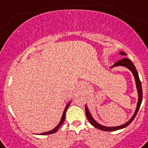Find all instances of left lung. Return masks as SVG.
<instances>
[{"label": "left lung", "mask_w": 148, "mask_h": 148, "mask_svg": "<svg viewBox=\"0 0 148 148\" xmlns=\"http://www.w3.org/2000/svg\"><path fill=\"white\" fill-rule=\"evenodd\" d=\"M119 54L121 55V56H126L127 53L123 52V51H120V52H119ZM117 66H124L125 67V68H127V69L130 71L131 72H132L133 75L134 76L135 81H136V89H137V92H138V102H137V106H136V111H135L134 114H133V115L132 116V118H131L127 122H126L125 124H122V125H120V126H116V127H106V126L101 125V124H100L99 123H97V122L94 119L92 115H91V113H90L89 110H88L87 105H86V115L87 119H88V121L90 122V124H92V126H94L95 127L103 131H115V130H118L123 129V128L127 127V126L130 124L131 122L133 121V119H135V117H136V114H137L138 110H139L140 106H141V103H142V83H141V81H140L139 77H138V72H137V70H136V67H135V65H133L132 61L130 60L129 59L127 58H123L122 60H119V61H118L117 62H115L112 66L110 67V69H112V68H114V67H117Z\"/></svg>", "instance_id": "8db88e82"}]
</instances>
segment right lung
<instances>
[{
	"instance_id": "obj_1",
	"label": "right lung",
	"mask_w": 148,
	"mask_h": 148,
	"mask_svg": "<svg viewBox=\"0 0 148 148\" xmlns=\"http://www.w3.org/2000/svg\"><path fill=\"white\" fill-rule=\"evenodd\" d=\"M71 102V101H69V102L68 103V104L66 105V106H65V110H64L63 113H62V119H61V120H60V123H59V124H58V125L56 126V127H55V128H53V130H51V131H48V132H45V133H41L40 135H49V134H52V133H56V131L58 130L59 128H60V127H61L62 124H63V122L65 121V112H66V111H67V110H68V108H69V106H70Z\"/></svg>"
}]
</instances>
